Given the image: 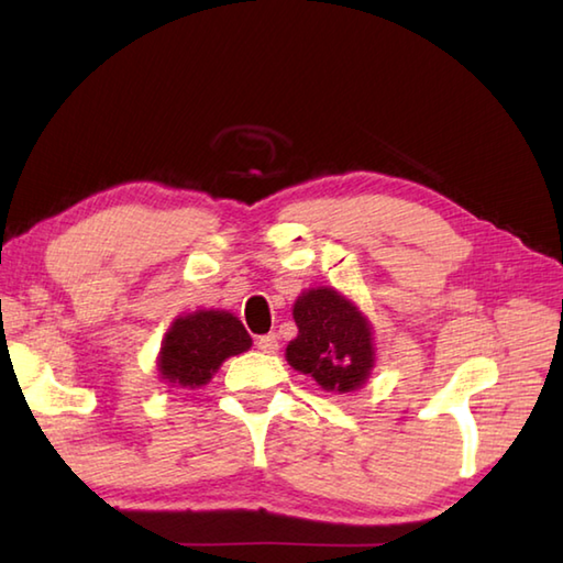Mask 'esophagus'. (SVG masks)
<instances>
[{
    "mask_svg": "<svg viewBox=\"0 0 563 563\" xmlns=\"http://www.w3.org/2000/svg\"><path fill=\"white\" fill-rule=\"evenodd\" d=\"M256 349L261 353H278V336L275 333H266V336L256 339Z\"/></svg>",
    "mask_w": 563,
    "mask_h": 563,
    "instance_id": "1",
    "label": "esophagus"
}]
</instances>
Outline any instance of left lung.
<instances>
[{"instance_id":"left-lung-1","label":"left lung","mask_w":563,"mask_h":563,"mask_svg":"<svg viewBox=\"0 0 563 563\" xmlns=\"http://www.w3.org/2000/svg\"><path fill=\"white\" fill-rule=\"evenodd\" d=\"M300 329L285 357L327 391H353L375 367L373 329L351 300L333 288H314L297 297L292 309Z\"/></svg>"}]
</instances>
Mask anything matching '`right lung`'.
<instances>
[{"label": "right lung", "instance_id": "right-lung-1", "mask_svg": "<svg viewBox=\"0 0 563 563\" xmlns=\"http://www.w3.org/2000/svg\"><path fill=\"white\" fill-rule=\"evenodd\" d=\"M251 349L244 324L230 312L198 309L178 317L166 331L159 351V375L176 387H202L230 355Z\"/></svg>", "mask_w": 563, "mask_h": 563}]
</instances>
